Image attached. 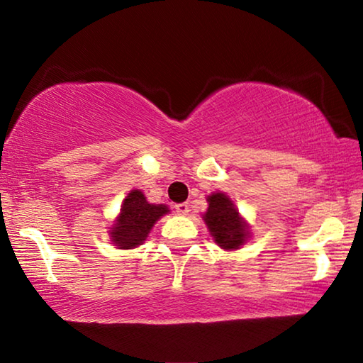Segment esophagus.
Instances as JSON below:
<instances>
[{"instance_id": "1", "label": "esophagus", "mask_w": 363, "mask_h": 363, "mask_svg": "<svg viewBox=\"0 0 363 363\" xmlns=\"http://www.w3.org/2000/svg\"><path fill=\"white\" fill-rule=\"evenodd\" d=\"M174 208H176V213L179 214V216H187V214H189V205L187 203H179V205H176Z\"/></svg>"}]
</instances>
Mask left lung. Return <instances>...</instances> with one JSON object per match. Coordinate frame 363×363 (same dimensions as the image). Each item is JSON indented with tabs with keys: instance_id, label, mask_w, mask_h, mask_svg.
<instances>
[{
	"instance_id": "left-lung-1",
	"label": "left lung",
	"mask_w": 363,
	"mask_h": 363,
	"mask_svg": "<svg viewBox=\"0 0 363 363\" xmlns=\"http://www.w3.org/2000/svg\"><path fill=\"white\" fill-rule=\"evenodd\" d=\"M206 201L208 210L201 214V219L214 243L227 251L240 250L251 238V230L230 196L224 192H213L206 196Z\"/></svg>"
}]
</instances>
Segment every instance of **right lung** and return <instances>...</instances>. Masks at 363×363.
I'll return each mask as SVG.
<instances>
[{
	"label": "right lung",
	"mask_w": 363,
	"mask_h": 363,
	"mask_svg": "<svg viewBox=\"0 0 363 363\" xmlns=\"http://www.w3.org/2000/svg\"><path fill=\"white\" fill-rule=\"evenodd\" d=\"M168 213L167 205L149 203L143 190L133 189L123 200L118 216L110 227V242L118 250L138 248L147 240L157 220Z\"/></svg>",
	"instance_id": "1"
}]
</instances>
